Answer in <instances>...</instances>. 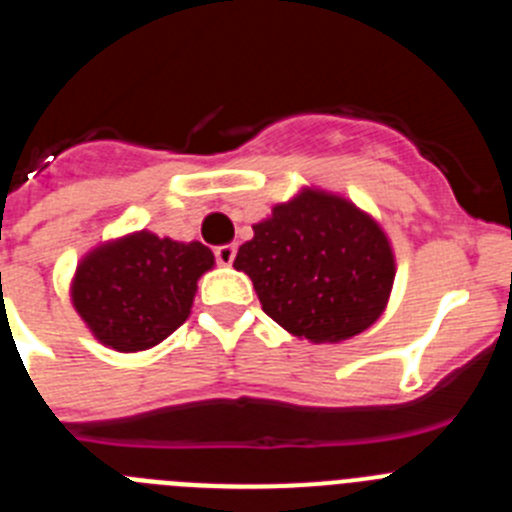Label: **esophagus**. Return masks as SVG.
Segmentation results:
<instances>
[{"label":"esophagus","instance_id":"34e87169","mask_svg":"<svg viewBox=\"0 0 512 512\" xmlns=\"http://www.w3.org/2000/svg\"><path fill=\"white\" fill-rule=\"evenodd\" d=\"M235 251H238V248L233 246V243H225V246H217L215 248V261L220 266H230L233 264V259H235Z\"/></svg>","mask_w":512,"mask_h":512}]
</instances>
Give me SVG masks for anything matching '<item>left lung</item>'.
I'll use <instances>...</instances> for the list:
<instances>
[{
  "mask_svg": "<svg viewBox=\"0 0 512 512\" xmlns=\"http://www.w3.org/2000/svg\"><path fill=\"white\" fill-rule=\"evenodd\" d=\"M261 307L292 336L346 341L382 315L392 282V248L372 217L351 202L305 189L238 248Z\"/></svg>",
  "mask_w": 512,
  "mask_h": 512,
  "instance_id": "8db88e82",
  "label": "left lung"
}]
</instances>
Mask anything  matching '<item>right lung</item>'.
<instances>
[{
  "label": "right lung",
  "instance_id": "right-lung-1",
  "mask_svg": "<svg viewBox=\"0 0 512 512\" xmlns=\"http://www.w3.org/2000/svg\"><path fill=\"white\" fill-rule=\"evenodd\" d=\"M212 264L215 256L202 243L140 230L81 261L74 305L104 346L146 351L189 318L197 279Z\"/></svg>",
  "mask_w": 512,
  "mask_h": 512
}]
</instances>
